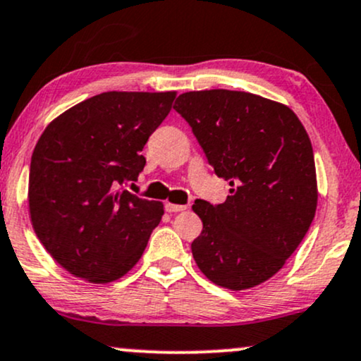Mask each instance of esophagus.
Returning <instances> with one entry per match:
<instances>
[{
  "label": "esophagus",
  "mask_w": 361,
  "mask_h": 361,
  "mask_svg": "<svg viewBox=\"0 0 361 361\" xmlns=\"http://www.w3.org/2000/svg\"><path fill=\"white\" fill-rule=\"evenodd\" d=\"M188 208V205H173V203H166L164 205V210L169 212V214H178V212H183Z\"/></svg>",
  "instance_id": "1"
}]
</instances>
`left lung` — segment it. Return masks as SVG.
<instances>
[{
  "mask_svg": "<svg viewBox=\"0 0 361 361\" xmlns=\"http://www.w3.org/2000/svg\"><path fill=\"white\" fill-rule=\"evenodd\" d=\"M173 109L190 124L215 175L232 186L220 205L195 202L203 222L192 244L195 262L216 286L254 288L284 266L314 219L310 136L288 106L238 90L181 94Z\"/></svg>",
  "mask_w": 361,
  "mask_h": 361,
  "instance_id": "1",
  "label": "left lung"
}]
</instances>
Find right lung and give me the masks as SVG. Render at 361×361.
<instances>
[{
    "mask_svg": "<svg viewBox=\"0 0 361 361\" xmlns=\"http://www.w3.org/2000/svg\"><path fill=\"white\" fill-rule=\"evenodd\" d=\"M176 92H104L59 116L30 163L35 233L68 272L97 284L141 259L163 203L124 190L146 164L141 154Z\"/></svg>",
    "mask_w": 361,
    "mask_h": 361,
    "instance_id": "obj_1",
    "label": "right lung"
}]
</instances>
